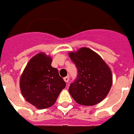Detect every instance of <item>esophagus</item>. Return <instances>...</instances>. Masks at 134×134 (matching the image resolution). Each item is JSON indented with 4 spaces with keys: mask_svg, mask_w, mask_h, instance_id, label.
<instances>
[{
    "mask_svg": "<svg viewBox=\"0 0 134 134\" xmlns=\"http://www.w3.org/2000/svg\"><path fill=\"white\" fill-rule=\"evenodd\" d=\"M64 81H65L66 83H68V81H69V77L68 76H65V78H64Z\"/></svg>",
    "mask_w": 134,
    "mask_h": 134,
    "instance_id": "1",
    "label": "esophagus"
}]
</instances>
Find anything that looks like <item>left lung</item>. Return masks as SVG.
<instances>
[{
  "label": "left lung",
  "mask_w": 134,
  "mask_h": 134,
  "mask_svg": "<svg viewBox=\"0 0 134 134\" xmlns=\"http://www.w3.org/2000/svg\"><path fill=\"white\" fill-rule=\"evenodd\" d=\"M69 55L78 70L76 79L69 87L70 95L82 105L99 103L107 96L112 86L110 67L98 54L87 48Z\"/></svg>",
  "instance_id": "1"
}]
</instances>
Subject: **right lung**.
Instances as JSON below:
<instances>
[{
  "instance_id": "obj_1",
  "label": "right lung",
  "mask_w": 134,
  "mask_h": 134,
  "mask_svg": "<svg viewBox=\"0 0 134 134\" xmlns=\"http://www.w3.org/2000/svg\"><path fill=\"white\" fill-rule=\"evenodd\" d=\"M52 59L44 53L31 58L20 78L22 96L40 110L50 108L66 86L58 69L51 66Z\"/></svg>"
}]
</instances>
